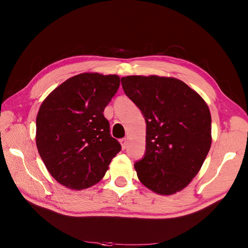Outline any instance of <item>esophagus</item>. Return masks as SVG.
<instances>
[{"instance_id":"obj_1","label":"esophagus","mask_w":248,"mask_h":248,"mask_svg":"<svg viewBox=\"0 0 248 248\" xmlns=\"http://www.w3.org/2000/svg\"><path fill=\"white\" fill-rule=\"evenodd\" d=\"M120 142H121V145H122V149L125 150L126 147H127V140L126 139H122L120 140Z\"/></svg>"}]
</instances>
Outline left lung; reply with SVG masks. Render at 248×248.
I'll use <instances>...</instances> for the list:
<instances>
[{
	"label": "left lung",
	"instance_id": "8db88e82",
	"mask_svg": "<svg viewBox=\"0 0 248 248\" xmlns=\"http://www.w3.org/2000/svg\"><path fill=\"white\" fill-rule=\"evenodd\" d=\"M123 89L144 114L146 154L135 164L148 189L172 195L198 174L211 147V114L205 100L174 77H122Z\"/></svg>",
	"mask_w": 248,
	"mask_h": 248
}]
</instances>
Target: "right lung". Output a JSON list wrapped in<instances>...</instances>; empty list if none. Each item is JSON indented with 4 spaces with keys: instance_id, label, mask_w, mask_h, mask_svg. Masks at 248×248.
Wrapping results in <instances>:
<instances>
[{
    "instance_id": "obj_1",
    "label": "right lung",
    "mask_w": 248,
    "mask_h": 248,
    "mask_svg": "<svg viewBox=\"0 0 248 248\" xmlns=\"http://www.w3.org/2000/svg\"><path fill=\"white\" fill-rule=\"evenodd\" d=\"M120 83L115 74H78L56 87L39 108V155L51 176L68 189L98 183L122 149L103 115Z\"/></svg>"
}]
</instances>
